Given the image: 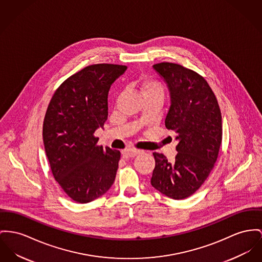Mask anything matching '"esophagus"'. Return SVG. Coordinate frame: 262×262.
I'll return each mask as SVG.
<instances>
[{
	"mask_svg": "<svg viewBox=\"0 0 262 262\" xmlns=\"http://www.w3.org/2000/svg\"><path fill=\"white\" fill-rule=\"evenodd\" d=\"M140 150L137 149H127L125 151H123L122 155L124 158H132L137 156L138 154H140Z\"/></svg>",
	"mask_w": 262,
	"mask_h": 262,
	"instance_id": "esophagus-1",
	"label": "esophagus"
}]
</instances>
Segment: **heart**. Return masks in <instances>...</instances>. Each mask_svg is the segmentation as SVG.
<instances>
[{
  "mask_svg": "<svg viewBox=\"0 0 262 262\" xmlns=\"http://www.w3.org/2000/svg\"><path fill=\"white\" fill-rule=\"evenodd\" d=\"M136 86L139 88L141 93L144 97L146 96H159L164 97V86L163 84L155 78L146 77L135 82Z\"/></svg>",
  "mask_w": 262,
  "mask_h": 262,
  "instance_id": "1",
  "label": "heart"
}]
</instances>
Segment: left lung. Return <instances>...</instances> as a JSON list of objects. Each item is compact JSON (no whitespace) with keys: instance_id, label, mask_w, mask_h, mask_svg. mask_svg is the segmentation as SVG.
I'll use <instances>...</instances> for the list:
<instances>
[{"instance_id":"obj_1","label":"left lung","mask_w":262,"mask_h":262,"mask_svg":"<svg viewBox=\"0 0 262 262\" xmlns=\"http://www.w3.org/2000/svg\"><path fill=\"white\" fill-rule=\"evenodd\" d=\"M153 69L170 91L165 126L176 133L179 143L172 163L153 153L151 185L171 199L183 200L200 189L214 167L223 137L222 113L209 83L196 72L172 62Z\"/></svg>"}]
</instances>
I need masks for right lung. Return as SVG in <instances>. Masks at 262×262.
Wrapping results in <instances>:
<instances>
[{"label": "right lung", "instance_id": "right-lung-1", "mask_svg": "<svg viewBox=\"0 0 262 262\" xmlns=\"http://www.w3.org/2000/svg\"><path fill=\"white\" fill-rule=\"evenodd\" d=\"M127 70L99 63L84 68L63 81L48 107L42 139L52 173L64 192L86 204L114 183L120 152L97 146L94 132L108 117V92Z\"/></svg>", "mask_w": 262, "mask_h": 262}]
</instances>
